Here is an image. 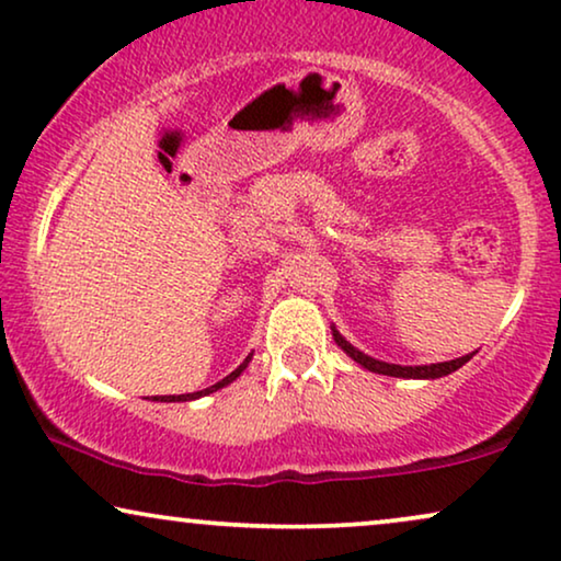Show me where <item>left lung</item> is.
<instances>
[{
	"instance_id": "8db88e82",
	"label": "left lung",
	"mask_w": 561,
	"mask_h": 561,
	"mask_svg": "<svg viewBox=\"0 0 561 561\" xmlns=\"http://www.w3.org/2000/svg\"><path fill=\"white\" fill-rule=\"evenodd\" d=\"M332 334H334V342L340 344V347L347 352V355L355 359L357 365H363L365 370L370 373H378V375H390V378H424V380H434V378H444V375L455 373L462 367L467 359H472V355H465V357H457V359H449V363H436V365H416V367H409V365H390V363H380V359H373L367 357L365 352H359L352 347V344L344 340V336L336 332L332 327Z\"/></svg>"
}]
</instances>
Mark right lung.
Returning <instances> with one entry per match:
<instances>
[{
    "instance_id": "right-lung-1",
    "label": "right lung",
    "mask_w": 561,
    "mask_h": 561,
    "mask_svg": "<svg viewBox=\"0 0 561 561\" xmlns=\"http://www.w3.org/2000/svg\"><path fill=\"white\" fill-rule=\"evenodd\" d=\"M250 359H252V355H248L244 357V363L237 367L234 373H229L227 378H221L219 382H214V386H209V388H204V390H196V393H186V396H152V401H160V403H175V401H194V398H202V396H209V393H214V390H219V388H225V386H229V382L232 380H237L242 375V370L244 367L250 365Z\"/></svg>"
}]
</instances>
